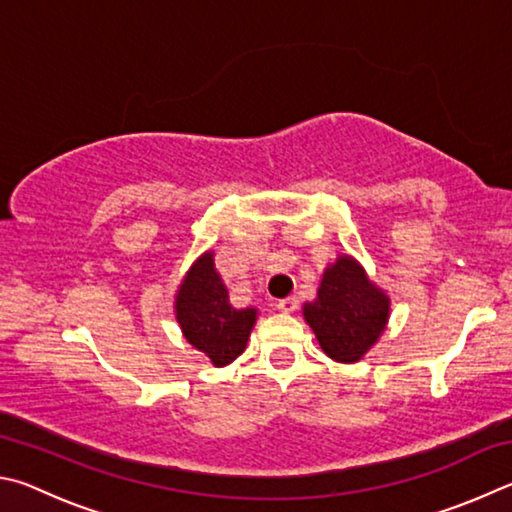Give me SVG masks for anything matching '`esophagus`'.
Returning a JSON list of instances; mask_svg holds the SVG:
<instances>
[{
    "instance_id": "1",
    "label": "esophagus",
    "mask_w": 512,
    "mask_h": 512,
    "mask_svg": "<svg viewBox=\"0 0 512 512\" xmlns=\"http://www.w3.org/2000/svg\"><path fill=\"white\" fill-rule=\"evenodd\" d=\"M276 308H279L281 312H285V315H290V312H297L299 310V299H281L279 303H276Z\"/></svg>"
}]
</instances>
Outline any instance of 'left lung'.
Segmentation results:
<instances>
[{
	"mask_svg": "<svg viewBox=\"0 0 512 512\" xmlns=\"http://www.w3.org/2000/svg\"><path fill=\"white\" fill-rule=\"evenodd\" d=\"M303 315L328 357L357 362L382 335L389 299L353 258L342 256L326 270L317 301L306 303Z\"/></svg>",
	"mask_w": 512,
	"mask_h": 512,
	"instance_id": "8db88e82",
	"label": "left lung"
}]
</instances>
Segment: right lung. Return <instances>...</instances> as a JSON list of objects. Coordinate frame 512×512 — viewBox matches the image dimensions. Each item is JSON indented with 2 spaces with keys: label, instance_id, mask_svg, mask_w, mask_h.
<instances>
[{
  "label": "right lung",
  "instance_id": "add662e5",
  "mask_svg": "<svg viewBox=\"0 0 512 512\" xmlns=\"http://www.w3.org/2000/svg\"><path fill=\"white\" fill-rule=\"evenodd\" d=\"M175 310L184 337L197 351L209 355L215 366L229 364L245 351L256 321L254 308L236 310L229 303L227 288L213 267L211 251L186 274Z\"/></svg>",
  "mask_w": 512,
  "mask_h": 512
}]
</instances>
